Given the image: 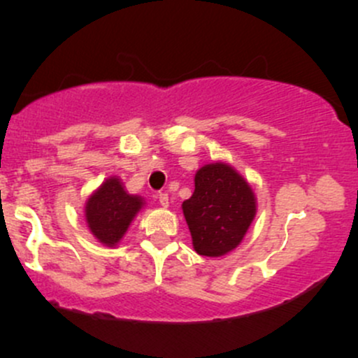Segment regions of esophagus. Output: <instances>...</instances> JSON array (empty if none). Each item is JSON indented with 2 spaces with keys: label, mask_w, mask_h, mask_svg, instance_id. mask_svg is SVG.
<instances>
[{
  "label": "esophagus",
  "mask_w": 358,
  "mask_h": 358,
  "mask_svg": "<svg viewBox=\"0 0 358 358\" xmlns=\"http://www.w3.org/2000/svg\"><path fill=\"white\" fill-rule=\"evenodd\" d=\"M158 202L163 208H166L170 205V199H168V193H159L158 195Z\"/></svg>",
  "instance_id": "34e87169"
}]
</instances>
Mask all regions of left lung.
I'll return each instance as SVG.
<instances>
[{
	"instance_id": "8db88e82",
	"label": "left lung",
	"mask_w": 358,
	"mask_h": 358,
	"mask_svg": "<svg viewBox=\"0 0 358 358\" xmlns=\"http://www.w3.org/2000/svg\"><path fill=\"white\" fill-rule=\"evenodd\" d=\"M200 256L220 257L241 244L257 212L252 187L232 165L208 163L195 173V190L182 203Z\"/></svg>"
}]
</instances>
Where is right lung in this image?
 <instances>
[{
    "mask_svg": "<svg viewBox=\"0 0 358 358\" xmlns=\"http://www.w3.org/2000/svg\"><path fill=\"white\" fill-rule=\"evenodd\" d=\"M143 207L145 199L127 193L122 180L113 175L90 193L84 215L90 234L106 248H116Z\"/></svg>",
    "mask_w": 358,
    "mask_h": 358,
    "instance_id": "obj_1",
    "label": "right lung"
}]
</instances>
